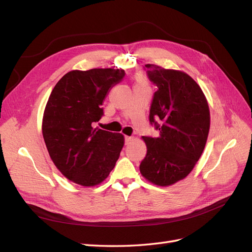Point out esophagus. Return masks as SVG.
I'll list each match as a JSON object with an SVG mask.
<instances>
[{"label":"esophagus","instance_id":"obj_1","mask_svg":"<svg viewBox=\"0 0 252 252\" xmlns=\"http://www.w3.org/2000/svg\"><path fill=\"white\" fill-rule=\"evenodd\" d=\"M131 140H132V138H131V136H125V144L126 145H128L129 143H130L131 142Z\"/></svg>","mask_w":252,"mask_h":252}]
</instances>
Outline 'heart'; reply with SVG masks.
<instances>
[{
  "label": "heart",
  "mask_w": 252,
  "mask_h": 252,
  "mask_svg": "<svg viewBox=\"0 0 252 252\" xmlns=\"http://www.w3.org/2000/svg\"><path fill=\"white\" fill-rule=\"evenodd\" d=\"M139 83H144V79L142 77L139 78Z\"/></svg>",
  "instance_id": "1"
}]
</instances>
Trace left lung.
<instances>
[{"label": "left lung", "instance_id": "left-lung-1", "mask_svg": "<svg viewBox=\"0 0 252 252\" xmlns=\"http://www.w3.org/2000/svg\"><path fill=\"white\" fill-rule=\"evenodd\" d=\"M144 69L158 87L149 121L159 135L142 136L147 154L140 171L154 184L169 186L185 179L201 158L209 133V107L201 87L187 73L154 64Z\"/></svg>", "mask_w": 252, "mask_h": 252}]
</instances>
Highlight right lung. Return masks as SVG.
<instances>
[{
	"mask_svg": "<svg viewBox=\"0 0 252 252\" xmlns=\"http://www.w3.org/2000/svg\"><path fill=\"white\" fill-rule=\"evenodd\" d=\"M125 77L123 69L94 68L67 72L51 91L42 132L49 156L65 178L95 186L114 168L124 136L94 127L109 90Z\"/></svg>",
	"mask_w": 252,
	"mask_h": 252,
	"instance_id": "1",
	"label": "right lung"
}]
</instances>
